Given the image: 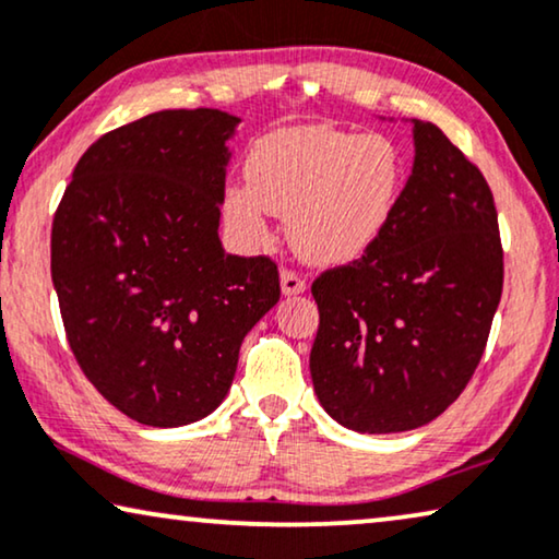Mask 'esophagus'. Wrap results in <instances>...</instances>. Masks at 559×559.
Returning a JSON list of instances; mask_svg holds the SVG:
<instances>
[{
    "mask_svg": "<svg viewBox=\"0 0 559 559\" xmlns=\"http://www.w3.org/2000/svg\"><path fill=\"white\" fill-rule=\"evenodd\" d=\"M281 290L283 296H298L306 290V281L294 271H281Z\"/></svg>",
    "mask_w": 559,
    "mask_h": 559,
    "instance_id": "34e87169",
    "label": "esophagus"
}]
</instances>
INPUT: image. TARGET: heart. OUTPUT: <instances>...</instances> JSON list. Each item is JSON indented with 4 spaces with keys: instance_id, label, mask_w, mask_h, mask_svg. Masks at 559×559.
I'll list each match as a JSON object with an SVG mask.
<instances>
[{
    "instance_id": "heart-1",
    "label": "heart",
    "mask_w": 559,
    "mask_h": 559,
    "mask_svg": "<svg viewBox=\"0 0 559 559\" xmlns=\"http://www.w3.org/2000/svg\"><path fill=\"white\" fill-rule=\"evenodd\" d=\"M246 177L223 192V223L235 246H265L271 217L286 215L288 242L304 261L340 265L365 255L388 230L407 167L403 148L384 133L306 123L255 139Z\"/></svg>"
}]
</instances>
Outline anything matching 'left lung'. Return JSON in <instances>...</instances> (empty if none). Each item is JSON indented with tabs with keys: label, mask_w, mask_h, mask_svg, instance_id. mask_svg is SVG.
<instances>
[{
	"label": "left lung",
	"mask_w": 559,
	"mask_h": 559,
	"mask_svg": "<svg viewBox=\"0 0 559 559\" xmlns=\"http://www.w3.org/2000/svg\"><path fill=\"white\" fill-rule=\"evenodd\" d=\"M413 171L382 238L313 281L319 403L357 433L436 420L484 355L504 283L493 194L436 123L413 119Z\"/></svg>",
	"instance_id": "1"
}]
</instances>
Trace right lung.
I'll use <instances>...</instances> for the list:
<instances>
[{
	"label": "right lung",
	"instance_id": "obj_1",
	"mask_svg": "<svg viewBox=\"0 0 559 559\" xmlns=\"http://www.w3.org/2000/svg\"><path fill=\"white\" fill-rule=\"evenodd\" d=\"M240 119L156 111L100 136L52 219L70 349L114 407L152 428L223 403L246 334L278 304L271 258L225 253L219 204Z\"/></svg>",
	"mask_w": 559,
	"mask_h": 559
}]
</instances>
